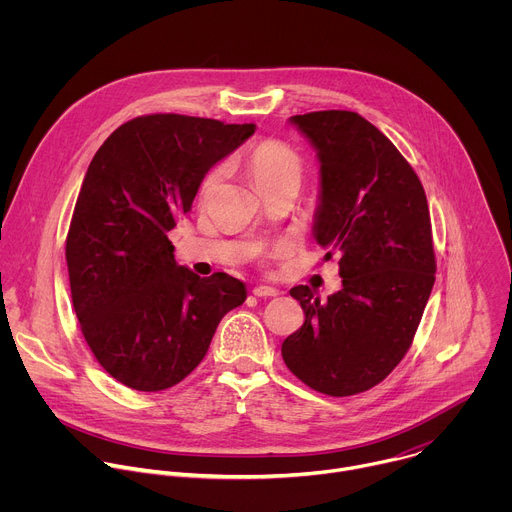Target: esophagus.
<instances>
[{
    "instance_id": "34e87169",
    "label": "esophagus",
    "mask_w": 512,
    "mask_h": 512,
    "mask_svg": "<svg viewBox=\"0 0 512 512\" xmlns=\"http://www.w3.org/2000/svg\"><path fill=\"white\" fill-rule=\"evenodd\" d=\"M253 294L257 298H275V296H279V289H275L271 285H255L253 287Z\"/></svg>"
}]
</instances>
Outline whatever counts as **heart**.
Returning a JSON list of instances; mask_svg holds the SVG:
<instances>
[{
	"label": "heart",
	"instance_id": "heart-1",
	"mask_svg": "<svg viewBox=\"0 0 512 512\" xmlns=\"http://www.w3.org/2000/svg\"><path fill=\"white\" fill-rule=\"evenodd\" d=\"M247 166H249L253 184L259 192L279 184H287V182L298 184L304 172L302 156L291 148V145L279 139H265L253 145L247 156ZM223 172H225L223 166H216L206 174V178L202 180V194L208 192L218 180H221Z\"/></svg>",
	"mask_w": 512,
	"mask_h": 512
}]
</instances>
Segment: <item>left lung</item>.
<instances>
[{"label": "left lung", "mask_w": 512, "mask_h": 512, "mask_svg": "<svg viewBox=\"0 0 512 512\" xmlns=\"http://www.w3.org/2000/svg\"><path fill=\"white\" fill-rule=\"evenodd\" d=\"M320 162L314 239L338 253L342 289H289L306 314L287 336V369L314 391L348 397L379 385L409 350L435 281L423 186L399 150L352 111L289 117Z\"/></svg>", "instance_id": "left-lung-1"}]
</instances>
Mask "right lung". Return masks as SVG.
Instances as JSON below:
<instances>
[{"mask_svg":"<svg viewBox=\"0 0 512 512\" xmlns=\"http://www.w3.org/2000/svg\"><path fill=\"white\" fill-rule=\"evenodd\" d=\"M253 133V123L156 113L117 127L91 160L66 265L83 336L121 385L145 393L178 385L218 322L245 302L241 279L178 265L168 233L190 212L206 172Z\"/></svg>","mask_w":512,"mask_h":512,"instance_id":"add662e5","label":"right lung"}]
</instances>
